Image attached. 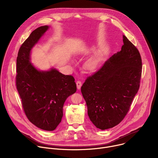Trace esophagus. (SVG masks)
I'll return each mask as SVG.
<instances>
[{
	"label": "esophagus",
	"mask_w": 158,
	"mask_h": 158,
	"mask_svg": "<svg viewBox=\"0 0 158 158\" xmlns=\"http://www.w3.org/2000/svg\"><path fill=\"white\" fill-rule=\"evenodd\" d=\"M76 85H77V89H80L81 86H82V82L81 81H77L76 82Z\"/></svg>",
	"instance_id": "1"
}]
</instances>
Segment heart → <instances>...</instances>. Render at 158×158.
<instances>
[{"label": "heart", "mask_w": 158, "mask_h": 158, "mask_svg": "<svg viewBox=\"0 0 158 158\" xmlns=\"http://www.w3.org/2000/svg\"><path fill=\"white\" fill-rule=\"evenodd\" d=\"M98 64V60H90L87 64V68L89 70H93L96 68V67Z\"/></svg>", "instance_id": "obj_1"}]
</instances>
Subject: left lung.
Here are the masks:
<instances>
[{
  "mask_svg": "<svg viewBox=\"0 0 158 158\" xmlns=\"http://www.w3.org/2000/svg\"><path fill=\"white\" fill-rule=\"evenodd\" d=\"M123 37L121 50L87 77L81 87L89 119L101 130L113 127L123 120L140 85V53L124 35Z\"/></svg>",
  "mask_w": 158,
  "mask_h": 158,
  "instance_id": "8db88e82",
  "label": "left lung"
}]
</instances>
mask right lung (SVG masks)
<instances>
[{
  "instance_id": "right-lung-1",
  "label": "right lung",
  "mask_w": 158,
  "mask_h": 158,
  "mask_svg": "<svg viewBox=\"0 0 158 158\" xmlns=\"http://www.w3.org/2000/svg\"><path fill=\"white\" fill-rule=\"evenodd\" d=\"M48 28H37L22 44L17 57L15 82L27 119L37 127L51 131L61 122L64 104L77 87L73 76L55 69L40 71L30 62L31 49Z\"/></svg>"
}]
</instances>
